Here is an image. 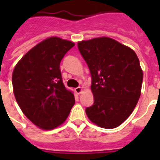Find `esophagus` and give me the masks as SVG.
<instances>
[{"label": "esophagus", "mask_w": 160, "mask_h": 160, "mask_svg": "<svg viewBox=\"0 0 160 160\" xmlns=\"http://www.w3.org/2000/svg\"><path fill=\"white\" fill-rule=\"evenodd\" d=\"M74 90H75V92L77 93L78 94H79L82 93V87H76V88L74 89Z\"/></svg>", "instance_id": "1"}]
</instances>
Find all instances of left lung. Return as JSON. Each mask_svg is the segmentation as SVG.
Instances as JSON below:
<instances>
[{"instance_id": "8db88e82", "label": "left lung", "mask_w": 160, "mask_h": 160, "mask_svg": "<svg viewBox=\"0 0 160 160\" xmlns=\"http://www.w3.org/2000/svg\"><path fill=\"white\" fill-rule=\"evenodd\" d=\"M78 47L92 79L94 103L86 109L87 116L100 128H117L140 97L143 73L136 53L106 37L80 42Z\"/></svg>"}]
</instances>
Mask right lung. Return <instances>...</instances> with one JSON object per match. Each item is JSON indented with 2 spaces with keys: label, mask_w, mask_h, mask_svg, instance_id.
I'll return each instance as SVG.
<instances>
[{
  "label": "right lung",
  "mask_w": 160,
  "mask_h": 160,
  "mask_svg": "<svg viewBox=\"0 0 160 160\" xmlns=\"http://www.w3.org/2000/svg\"><path fill=\"white\" fill-rule=\"evenodd\" d=\"M73 42L52 37L31 49L14 68L12 88L22 112L32 123L51 130L65 122L74 105L65 87L60 62Z\"/></svg>",
  "instance_id": "right-lung-1"
}]
</instances>
